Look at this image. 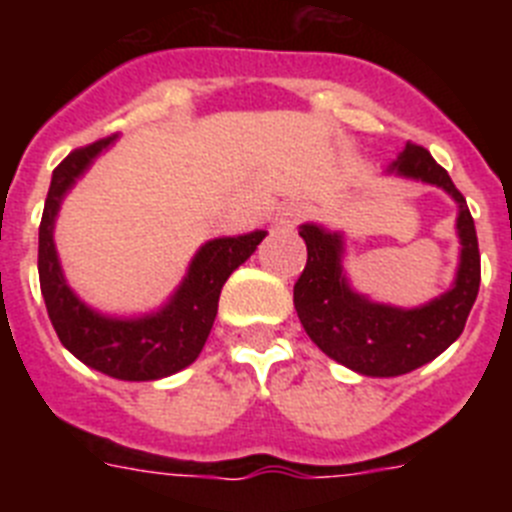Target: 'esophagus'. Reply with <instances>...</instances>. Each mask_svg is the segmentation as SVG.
I'll use <instances>...</instances> for the list:
<instances>
[{"label":"esophagus","mask_w":512,"mask_h":512,"mask_svg":"<svg viewBox=\"0 0 512 512\" xmlns=\"http://www.w3.org/2000/svg\"><path fill=\"white\" fill-rule=\"evenodd\" d=\"M305 215L300 205H282L277 212H274V228H292V225L300 223V217Z\"/></svg>","instance_id":"esophagus-1"}]
</instances>
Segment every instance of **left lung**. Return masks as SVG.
I'll return each instance as SVG.
<instances>
[{
    "label": "left lung",
    "mask_w": 512,
    "mask_h": 512,
    "mask_svg": "<svg viewBox=\"0 0 512 512\" xmlns=\"http://www.w3.org/2000/svg\"><path fill=\"white\" fill-rule=\"evenodd\" d=\"M387 171L451 194L459 205L456 233L461 251L451 289L425 305L402 310L372 302L348 284L341 233L315 223L302 225L307 264L295 284L297 318L323 354L366 377H400L443 354L461 336L479 292L477 230L449 171L415 143H408Z\"/></svg>",
    "instance_id": "8db88e82"
}]
</instances>
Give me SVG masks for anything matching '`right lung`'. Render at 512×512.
<instances>
[{
	"label": "right lung",
	"mask_w": 512,
	"mask_h": 512,
	"mask_svg": "<svg viewBox=\"0 0 512 512\" xmlns=\"http://www.w3.org/2000/svg\"><path fill=\"white\" fill-rule=\"evenodd\" d=\"M117 135L76 148L56 166L45 197L38 233V274L48 318L71 354L107 377L151 382L182 372L200 356L217 315L220 289L264 241L266 230L207 241L194 253L187 277L161 310L140 318H110L74 295L58 261L53 228L61 202L94 158L115 143Z\"/></svg>",
	"instance_id": "right-lung-1"
}]
</instances>
